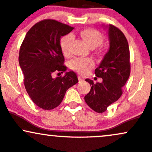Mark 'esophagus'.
Here are the masks:
<instances>
[{
  "label": "esophagus",
  "mask_w": 152,
  "mask_h": 152,
  "mask_svg": "<svg viewBox=\"0 0 152 152\" xmlns=\"http://www.w3.org/2000/svg\"><path fill=\"white\" fill-rule=\"evenodd\" d=\"M78 79H79V80H83L84 79H83V77L81 76H78Z\"/></svg>",
  "instance_id": "34e87169"
}]
</instances>
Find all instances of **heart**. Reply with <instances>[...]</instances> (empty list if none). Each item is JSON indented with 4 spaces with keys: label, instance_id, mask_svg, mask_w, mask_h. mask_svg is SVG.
Instances as JSON below:
<instances>
[{
    "label": "heart",
    "instance_id": "1",
    "mask_svg": "<svg viewBox=\"0 0 152 152\" xmlns=\"http://www.w3.org/2000/svg\"><path fill=\"white\" fill-rule=\"evenodd\" d=\"M81 36L88 46L91 49L100 46L104 41V37L99 31L95 29H86L81 32ZM73 40L72 34H66L61 39V48L65 56H68L71 52V47ZM94 65V63L89 58H76L70 63V67L79 73H86Z\"/></svg>",
    "mask_w": 152,
    "mask_h": 152
}]
</instances>
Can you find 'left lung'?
Here are the masks:
<instances>
[{
	"label": "left lung",
	"mask_w": 152,
	"mask_h": 152,
	"mask_svg": "<svg viewBox=\"0 0 152 152\" xmlns=\"http://www.w3.org/2000/svg\"><path fill=\"white\" fill-rule=\"evenodd\" d=\"M107 27L109 50L94 71L95 75L102 79V82L94 84L92 80H85L90 84L91 89L84 100L90 108L99 113L106 111L108 106L121 97L131 73L127 39L116 26L110 24Z\"/></svg>",
	"instance_id": "8db88e82"
}]
</instances>
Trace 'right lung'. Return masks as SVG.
I'll list each match as a JSON object with an SVG mask.
<instances>
[{
	"label": "right lung",
	"instance_id": "add662e5",
	"mask_svg": "<svg viewBox=\"0 0 152 152\" xmlns=\"http://www.w3.org/2000/svg\"><path fill=\"white\" fill-rule=\"evenodd\" d=\"M73 29L56 20H42L28 31L20 47L19 62L25 89L33 102L43 110L57 107L66 91L79 81L72 71L53 78L54 72L66 71L60 41Z\"/></svg>",
	"mask_w": 152,
	"mask_h": 152
}]
</instances>
